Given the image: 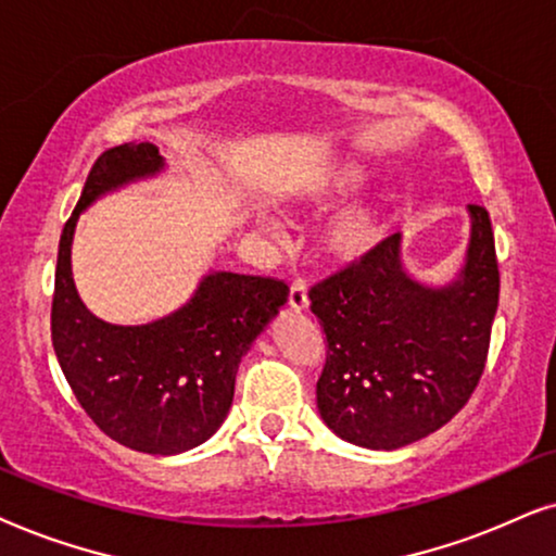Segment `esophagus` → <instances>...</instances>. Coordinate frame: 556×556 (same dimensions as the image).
I'll return each instance as SVG.
<instances>
[{
	"mask_svg": "<svg viewBox=\"0 0 556 556\" xmlns=\"http://www.w3.org/2000/svg\"><path fill=\"white\" fill-rule=\"evenodd\" d=\"M309 305V298H307V285L298 279V282H292L290 287V307L294 313H302V309H307Z\"/></svg>",
	"mask_w": 556,
	"mask_h": 556,
	"instance_id": "34e87169",
	"label": "esophagus"
}]
</instances>
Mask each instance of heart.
I'll use <instances>...</instances> for the list:
<instances>
[{
    "mask_svg": "<svg viewBox=\"0 0 556 556\" xmlns=\"http://www.w3.org/2000/svg\"><path fill=\"white\" fill-rule=\"evenodd\" d=\"M364 180V169L358 165H343L328 175V180L313 190V201H328L332 195H343L358 188ZM381 216L371 208H351L332 220L328 233H325V247L340 262H353V258L366 256L376 243L381 241Z\"/></svg>",
    "mask_w": 556,
    "mask_h": 556,
    "instance_id": "1",
    "label": "heart"
}]
</instances>
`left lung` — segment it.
<instances>
[{"label": "left lung", "instance_id": "left-lung-1", "mask_svg": "<svg viewBox=\"0 0 556 556\" xmlns=\"http://www.w3.org/2000/svg\"><path fill=\"white\" fill-rule=\"evenodd\" d=\"M468 213L470 243L455 282L414 279L394 233L309 290L328 338L317 409L340 440L368 450L412 445L447 425L476 391L501 277L491 216L483 205Z\"/></svg>", "mask_w": 556, "mask_h": 556}]
</instances>
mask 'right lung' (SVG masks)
<instances>
[{
    "mask_svg": "<svg viewBox=\"0 0 556 556\" xmlns=\"http://www.w3.org/2000/svg\"><path fill=\"white\" fill-rule=\"evenodd\" d=\"M165 167L150 142L111 147L93 162L61 233L50 330L65 379L93 425L118 445L177 455L224 425L243 353L287 302L274 277L211 271L173 315L147 325H111L86 309L71 271L80 211L103 192Z\"/></svg>",
    "mask_w": 556,
    "mask_h": 556,
    "instance_id": "add662e5",
    "label": "right lung"
}]
</instances>
